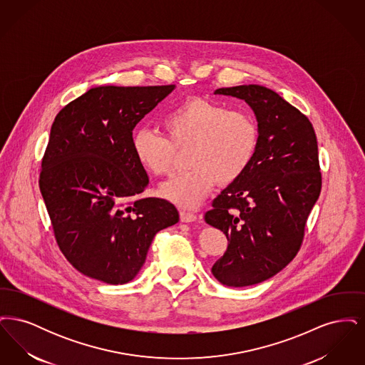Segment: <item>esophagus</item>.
I'll use <instances>...</instances> for the list:
<instances>
[{
  "label": "esophagus",
  "instance_id": "obj_1",
  "mask_svg": "<svg viewBox=\"0 0 365 365\" xmlns=\"http://www.w3.org/2000/svg\"><path fill=\"white\" fill-rule=\"evenodd\" d=\"M180 220L185 222V223H191V222H195L197 220V215L189 212V210H180Z\"/></svg>",
  "mask_w": 365,
  "mask_h": 365
}]
</instances>
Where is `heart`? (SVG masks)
I'll return each instance as SVG.
<instances>
[{
    "label": "heart",
    "mask_w": 365,
    "mask_h": 365,
    "mask_svg": "<svg viewBox=\"0 0 365 365\" xmlns=\"http://www.w3.org/2000/svg\"><path fill=\"white\" fill-rule=\"evenodd\" d=\"M163 125L167 137L149 127L137 130L131 139L139 165L153 175L170 173L175 149H187L185 173L160 186V194L185 209L197 208L217 182L227 185L240 179L252 164L259 127L246 109L191 98L168 112Z\"/></svg>",
    "instance_id": "heart-1"
}]
</instances>
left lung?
Returning a JSON list of instances; mask_svg holds the SVG:
<instances>
[{
  "mask_svg": "<svg viewBox=\"0 0 365 365\" xmlns=\"http://www.w3.org/2000/svg\"><path fill=\"white\" fill-rule=\"evenodd\" d=\"M245 100L257 119L259 145L246 173L212 202L205 222L222 230L226 253L212 274L230 287L272 278L298 253L307 219L322 190L312 123L260 85L217 88Z\"/></svg>",
  "mask_w": 365,
  "mask_h": 365,
  "instance_id": "obj_1",
  "label": "left lung"
}]
</instances>
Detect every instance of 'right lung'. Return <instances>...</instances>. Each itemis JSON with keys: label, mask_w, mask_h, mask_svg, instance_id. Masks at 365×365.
Wrapping results in <instances>:
<instances>
[{"label": "right lung", "mask_w": 365, "mask_h": 365, "mask_svg": "<svg viewBox=\"0 0 365 365\" xmlns=\"http://www.w3.org/2000/svg\"><path fill=\"white\" fill-rule=\"evenodd\" d=\"M168 86H97L56 116L39 189L57 245L83 275L109 284L137 277L160 230L179 213L161 198H139L149 178L133 153V130Z\"/></svg>", "instance_id": "right-lung-1"}]
</instances>
